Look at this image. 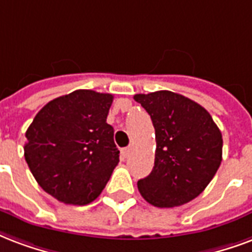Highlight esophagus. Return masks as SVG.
<instances>
[{
	"label": "esophagus",
	"instance_id": "obj_1",
	"mask_svg": "<svg viewBox=\"0 0 252 252\" xmlns=\"http://www.w3.org/2000/svg\"><path fill=\"white\" fill-rule=\"evenodd\" d=\"M129 151H130L129 147H128V148H123V149H122V156L123 157L128 156V155H129Z\"/></svg>",
	"mask_w": 252,
	"mask_h": 252
}]
</instances>
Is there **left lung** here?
<instances>
[{"label":"left lung","instance_id":"1","mask_svg":"<svg viewBox=\"0 0 252 252\" xmlns=\"http://www.w3.org/2000/svg\"><path fill=\"white\" fill-rule=\"evenodd\" d=\"M156 133L155 166L139 180L143 198L153 206H181L198 197L222 161V133L210 113L172 91L137 94Z\"/></svg>","mask_w":252,"mask_h":252}]
</instances>
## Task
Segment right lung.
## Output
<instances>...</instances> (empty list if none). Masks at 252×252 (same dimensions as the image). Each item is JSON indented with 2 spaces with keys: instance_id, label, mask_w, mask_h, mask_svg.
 Listing matches in <instances>:
<instances>
[{
  "instance_id": "1",
  "label": "right lung",
  "mask_w": 252,
  "mask_h": 252,
  "mask_svg": "<svg viewBox=\"0 0 252 252\" xmlns=\"http://www.w3.org/2000/svg\"><path fill=\"white\" fill-rule=\"evenodd\" d=\"M111 94L76 90L49 101L26 130L25 160L46 193L68 205L99 197L119 164L107 123Z\"/></svg>"
}]
</instances>
